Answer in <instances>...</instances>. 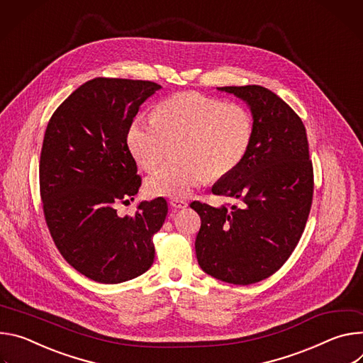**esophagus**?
I'll list each match as a JSON object with an SVG mask.
<instances>
[{
  "label": "esophagus",
  "mask_w": 363,
  "mask_h": 363,
  "mask_svg": "<svg viewBox=\"0 0 363 363\" xmlns=\"http://www.w3.org/2000/svg\"><path fill=\"white\" fill-rule=\"evenodd\" d=\"M170 206L174 209H186L187 208V202L182 199H172L170 200Z\"/></svg>",
  "instance_id": "34e87169"
}]
</instances>
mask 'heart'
Returning <instances> with one entry per match:
<instances>
[{
	"label": "heart",
	"mask_w": 363,
	"mask_h": 363,
	"mask_svg": "<svg viewBox=\"0 0 363 363\" xmlns=\"http://www.w3.org/2000/svg\"><path fill=\"white\" fill-rule=\"evenodd\" d=\"M254 137L251 112L200 92H179L161 99L151 116L137 115L127 130V145L137 164L152 172L167 147L177 144V164L163 166L147 180L152 196L183 199L208 176L222 179L245 158Z\"/></svg>",
	"instance_id": "heart-1"
}]
</instances>
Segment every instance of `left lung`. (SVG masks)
<instances>
[{"mask_svg": "<svg viewBox=\"0 0 363 363\" xmlns=\"http://www.w3.org/2000/svg\"><path fill=\"white\" fill-rule=\"evenodd\" d=\"M219 91L250 105L254 137L242 163L212 187L240 206L190 203L202 220L196 257L213 278L248 286L277 272L296 250L313 202V163L303 121L279 96L259 85Z\"/></svg>", "mask_w": 363, "mask_h": 363, "instance_id": "1", "label": "left lung"}]
</instances>
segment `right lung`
<instances>
[{
    "mask_svg": "<svg viewBox=\"0 0 363 363\" xmlns=\"http://www.w3.org/2000/svg\"><path fill=\"white\" fill-rule=\"evenodd\" d=\"M161 86L150 80L95 77L53 112L40 154V197L62 257L102 284L144 274L154 261L152 236L163 226L167 202H141L121 218L141 187L127 145L140 106Z\"/></svg>",
    "mask_w": 363,
    "mask_h": 363,
    "instance_id": "add662e5",
    "label": "right lung"
}]
</instances>
